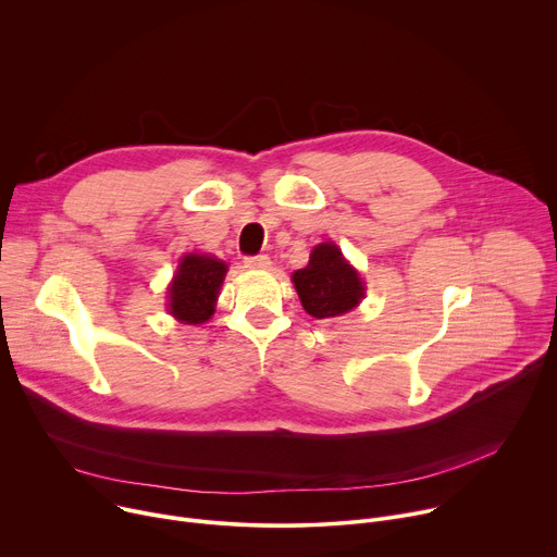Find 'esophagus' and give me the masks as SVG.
<instances>
[{
  "instance_id": "1",
  "label": "esophagus",
  "mask_w": 557,
  "mask_h": 557,
  "mask_svg": "<svg viewBox=\"0 0 557 557\" xmlns=\"http://www.w3.org/2000/svg\"><path fill=\"white\" fill-rule=\"evenodd\" d=\"M245 264L249 269H258V271H269L271 269V258L269 256H256V258H247Z\"/></svg>"
}]
</instances>
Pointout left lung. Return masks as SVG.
Segmentation results:
<instances>
[{"mask_svg":"<svg viewBox=\"0 0 557 557\" xmlns=\"http://www.w3.org/2000/svg\"><path fill=\"white\" fill-rule=\"evenodd\" d=\"M293 284L304 310L317 320L350 312L366 295L363 280L333 243L312 249L306 269L293 273Z\"/></svg>","mask_w":557,"mask_h":557,"instance_id":"1","label":"left lung"}]
</instances>
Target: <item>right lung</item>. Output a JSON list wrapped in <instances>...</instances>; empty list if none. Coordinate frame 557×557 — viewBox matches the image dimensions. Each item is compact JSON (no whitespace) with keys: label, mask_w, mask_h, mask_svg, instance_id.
<instances>
[{"label":"right lung","mask_w":557,"mask_h":557,"mask_svg":"<svg viewBox=\"0 0 557 557\" xmlns=\"http://www.w3.org/2000/svg\"><path fill=\"white\" fill-rule=\"evenodd\" d=\"M226 275V264L213 256H183L168 288V310L178 322L198 326L211 320L215 299Z\"/></svg>","instance_id":"1"}]
</instances>
